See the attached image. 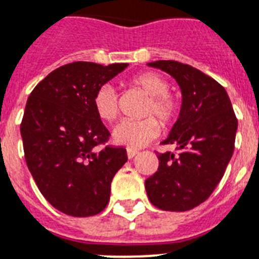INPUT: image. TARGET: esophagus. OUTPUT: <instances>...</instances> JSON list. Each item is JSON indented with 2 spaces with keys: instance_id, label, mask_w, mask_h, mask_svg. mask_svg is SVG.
Returning <instances> with one entry per match:
<instances>
[{
  "instance_id": "1",
  "label": "esophagus",
  "mask_w": 259,
  "mask_h": 259,
  "mask_svg": "<svg viewBox=\"0 0 259 259\" xmlns=\"http://www.w3.org/2000/svg\"><path fill=\"white\" fill-rule=\"evenodd\" d=\"M137 154H138V151H137V150H134V149H127V158H129V159H132V158H134V156H136Z\"/></svg>"
}]
</instances>
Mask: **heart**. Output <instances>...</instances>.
<instances>
[{
  "label": "heart",
  "mask_w": 259,
  "mask_h": 259,
  "mask_svg": "<svg viewBox=\"0 0 259 259\" xmlns=\"http://www.w3.org/2000/svg\"><path fill=\"white\" fill-rule=\"evenodd\" d=\"M129 84L150 96L143 109V116H156L163 125H170L177 118L179 103L168 93L170 85L162 75L147 71L133 76ZM93 108L100 119L105 122L116 121L119 113L116 89L109 84L100 87L93 97ZM158 119L146 117L137 121H123L113 132V140L129 149H140L158 137L160 129Z\"/></svg>",
  "instance_id": "heart-1"
}]
</instances>
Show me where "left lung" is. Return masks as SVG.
<instances>
[{
    "mask_svg": "<svg viewBox=\"0 0 259 259\" xmlns=\"http://www.w3.org/2000/svg\"><path fill=\"white\" fill-rule=\"evenodd\" d=\"M150 67L171 75L182 91L179 118L164 145L178 154H158L159 167L145 182L149 200L162 210L184 212L208 199L234 151L237 118L229 96L214 79L188 64L156 60Z\"/></svg>",
    "mask_w": 259,
    "mask_h": 259,
    "instance_id": "obj_1",
    "label": "left lung"
}]
</instances>
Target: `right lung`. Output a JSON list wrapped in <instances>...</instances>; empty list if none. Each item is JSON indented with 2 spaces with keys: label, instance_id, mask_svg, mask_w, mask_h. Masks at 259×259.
Listing matches in <instances>:
<instances>
[{
  "label": "right lung",
  "instance_id": "add662e5",
  "mask_svg": "<svg viewBox=\"0 0 259 259\" xmlns=\"http://www.w3.org/2000/svg\"><path fill=\"white\" fill-rule=\"evenodd\" d=\"M127 66L69 63L46 76L27 99L21 123L26 163L46 200L63 213L95 216L109 203L110 183L127 154L123 147L99 149L110 133L93 97Z\"/></svg>",
  "mask_w": 259,
  "mask_h": 259
}]
</instances>
